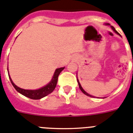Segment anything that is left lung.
<instances>
[{
  "label": "left lung",
  "instance_id": "obj_1",
  "mask_svg": "<svg viewBox=\"0 0 133 133\" xmlns=\"http://www.w3.org/2000/svg\"><path fill=\"white\" fill-rule=\"evenodd\" d=\"M107 25H109V24H107ZM111 28H112V29H113V30H114V31L115 32H116V33H117V34H118V35H119V33H118V32H117V30H116L115 29V28H114V26H111ZM77 82H78V84H79V87L80 90H82V92L84 93V94H85V95H87V96H90V97H92V96H91L90 94H88V93L86 92H85V91H84V89L82 88V86H81V85H80V84H79V82L78 79H77ZM93 97H94V96H93Z\"/></svg>",
  "mask_w": 133,
  "mask_h": 133
}]
</instances>
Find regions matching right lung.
Returning <instances> with one entry per match:
<instances>
[{
	"label": "right lung",
	"mask_w": 133,
	"mask_h": 133,
	"mask_svg": "<svg viewBox=\"0 0 133 133\" xmlns=\"http://www.w3.org/2000/svg\"><path fill=\"white\" fill-rule=\"evenodd\" d=\"M64 69V67L57 69L56 71H55L53 78H52L51 82H49L48 85L44 86V87L38 89V90H24V89H22L20 88L17 87V85H15L14 82H12L10 76L9 77V79L11 82L13 86L15 88V90L18 92H19L20 94L24 95V96H26V97L31 98V99L37 100L43 98V97H45V96H46L47 95H48V94H49L50 93L53 92L56 86L57 82H58V77L59 75H60V72Z\"/></svg>",
	"instance_id": "add662e5"
}]
</instances>
